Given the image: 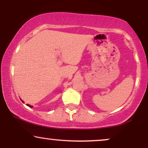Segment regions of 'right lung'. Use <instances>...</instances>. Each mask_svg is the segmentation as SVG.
Returning <instances> with one entry per match:
<instances>
[{"instance_id":"1","label":"right lung","mask_w":148,"mask_h":148,"mask_svg":"<svg viewBox=\"0 0 148 148\" xmlns=\"http://www.w3.org/2000/svg\"><path fill=\"white\" fill-rule=\"evenodd\" d=\"M27 106H29V107H30V108H33V106H31V105H29V104H27Z\"/></svg>"}]
</instances>
